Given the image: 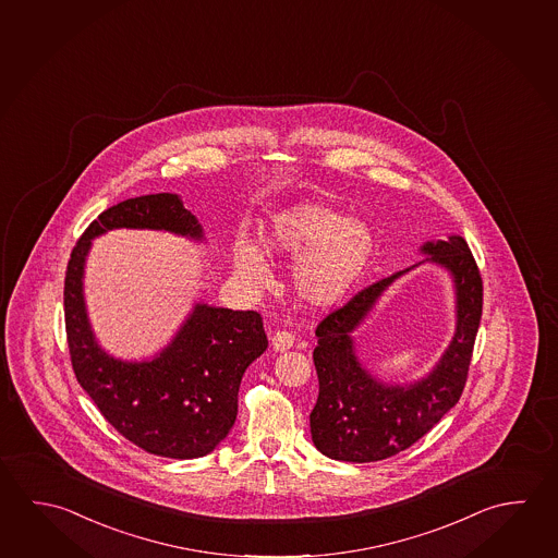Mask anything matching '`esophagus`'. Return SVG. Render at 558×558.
<instances>
[{"label":"esophagus","instance_id":"esophagus-1","mask_svg":"<svg viewBox=\"0 0 558 558\" xmlns=\"http://www.w3.org/2000/svg\"><path fill=\"white\" fill-rule=\"evenodd\" d=\"M293 335L290 331H276L272 335V347L276 352L290 351L293 347Z\"/></svg>","mask_w":558,"mask_h":558}]
</instances>
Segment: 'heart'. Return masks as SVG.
<instances>
[{"label":"heart","mask_w":558,"mask_h":558,"mask_svg":"<svg viewBox=\"0 0 558 558\" xmlns=\"http://www.w3.org/2000/svg\"><path fill=\"white\" fill-rule=\"evenodd\" d=\"M265 255L295 258L292 286L298 298L313 307H329L361 282L374 255V235L359 217H344L319 199H302L268 217L260 229V248L246 239L236 241V275L255 288L268 286Z\"/></svg>","instance_id":"heart-1"}]
</instances>
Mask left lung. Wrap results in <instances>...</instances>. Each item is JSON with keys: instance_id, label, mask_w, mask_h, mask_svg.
Wrapping results in <instances>:
<instances>
[{"instance_id": "1", "label": "left lung", "mask_w": 558, "mask_h": 558, "mask_svg": "<svg viewBox=\"0 0 558 558\" xmlns=\"http://www.w3.org/2000/svg\"><path fill=\"white\" fill-rule=\"evenodd\" d=\"M421 253L429 255L423 263L449 270L457 295L452 341L425 378L413 384L381 381L362 366L352 339L381 293L413 266L364 288L317 325L313 362L319 396L310 415V427L313 445L329 459H390L433 429L462 396L482 317V276L460 235L429 241L421 246Z\"/></svg>"}]
</instances>
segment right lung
Returning <instances> with one entry per match:
<instances>
[{
    "label": "right lung",
    "instance_id": "obj_1",
    "mask_svg": "<svg viewBox=\"0 0 558 558\" xmlns=\"http://www.w3.org/2000/svg\"><path fill=\"white\" fill-rule=\"evenodd\" d=\"M113 229H157L204 241L196 216L177 194L131 197L89 223L72 248L64 278L74 374L101 415L133 445L168 459L206 457L233 427L241 378L268 347L263 317L196 303L153 361L111 356L92 331L82 278L92 239Z\"/></svg>",
    "mask_w": 558,
    "mask_h": 558
}]
</instances>
